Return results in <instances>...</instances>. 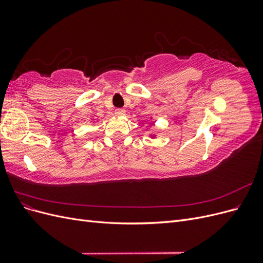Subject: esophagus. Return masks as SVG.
I'll return each mask as SVG.
<instances>
[{
	"label": "esophagus",
	"mask_w": 263,
	"mask_h": 263,
	"mask_svg": "<svg viewBox=\"0 0 263 263\" xmlns=\"http://www.w3.org/2000/svg\"><path fill=\"white\" fill-rule=\"evenodd\" d=\"M115 114H116L117 116H124V115L126 114V110H125L124 108H117V109L115 110Z\"/></svg>",
	"instance_id": "1"
}]
</instances>
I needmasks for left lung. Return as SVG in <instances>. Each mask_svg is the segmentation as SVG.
Here are the masks:
<instances>
[{"mask_svg": "<svg viewBox=\"0 0 263 263\" xmlns=\"http://www.w3.org/2000/svg\"><path fill=\"white\" fill-rule=\"evenodd\" d=\"M151 138H156V135H150Z\"/></svg>", "mask_w": 263, "mask_h": 263, "instance_id": "left-lung-1", "label": "left lung"}]
</instances>
